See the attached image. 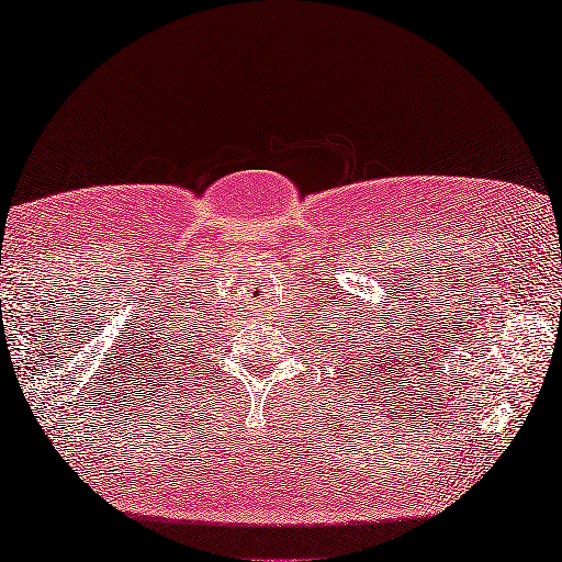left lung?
<instances>
[{
  "mask_svg": "<svg viewBox=\"0 0 562 562\" xmlns=\"http://www.w3.org/2000/svg\"><path fill=\"white\" fill-rule=\"evenodd\" d=\"M370 342H372V337H370ZM362 352H364V347H362ZM378 355V352H375ZM368 358H370V355H368Z\"/></svg>",
  "mask_w": 562,
  "mask_h": 562,
  "instance_id": "8db88e82",
  "label": "left lung"
}]
</instances>
